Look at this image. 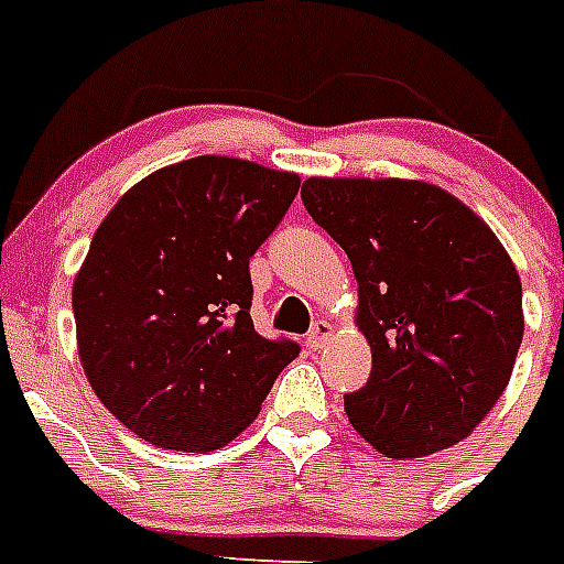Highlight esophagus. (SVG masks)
<instances>
[{
	"instance_id": "34e87169",
	"label": "esophagus",
	"mask_w": 564,
	"mask_h": 564,
	"mask_svg": "<svg viewBox=\"0 0 564 564\" xmlns=\"http://www.w3.org/2000/svg\"><path fill=\"white\" fill-rule=\"evenodd\" d=\"M333 329L336 327L329 322H315V327L310 329V336H306V347H310V350H322L329 338H333Z\"/></svg>"
}]
</instances>
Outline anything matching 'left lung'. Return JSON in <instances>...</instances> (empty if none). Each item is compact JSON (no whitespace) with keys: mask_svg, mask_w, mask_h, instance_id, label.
I'll list each match as a JSON object with an SVG mask.
<instances>
[{"mask_svg":"<svg viewBox=\"0 0 564 564\" xmlns=\"http://www.w3.org/2000/svg\"><path fill=\"white\" fill-rule=\"evenodd\" d=\"M310 217L347 251L373 354L347 420L386 457L455 446L510 382L521 281L478 214L429 182L306 178Z\"/></svg>","mask_w":564,"mask_h":564,"instance_id":"obj_1","label":"left lung"}]
</instances>
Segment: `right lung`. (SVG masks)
I'll return each instance as SVG.
<instances>
[{
  "label": "right lung",
  "mask_w": 564,
  "mask_h": 564,
  "mask_svg": "<svg viewBox=\"0 0 564 564\" xmlns=\"http://www.w3.org/2000/svg\"><path fill=\"white\" fill-rule=\"evenodd\" d=\"M301 178L196 155L150 173L91 237L72 306L86 379L141 441L214 452L258 416L301 347L251 324L249 260Z\"/></svg>",
  "instance_id": "1"
}]
</instances>
